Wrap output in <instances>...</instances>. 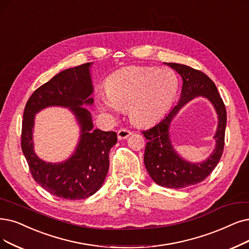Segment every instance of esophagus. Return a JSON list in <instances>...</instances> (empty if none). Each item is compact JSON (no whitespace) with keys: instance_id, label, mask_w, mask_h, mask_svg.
Masks as SVG:
<instances>
[{"instance_id":"obj_1","label":"esophagus","mask_w":249,"mask_h":249,"mask_svg":"<svg viewBox=\"0 0 249 249\" xmlns=\"http://www.w3.org/2000/svg\"><path fill=\"white\" fill-rule=\"evenodd\" d=\"M131 134H132V132L130 130L123 127V128H119V130H118L117 138H118V140H123V139H126Z\"/></svg>"}]
</instances>
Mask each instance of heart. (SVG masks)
<instances>
[{
	"instance_id": "b5f03b06",
	"label": "heart",
	"mask_w": 249,
	"mask_h": 249,
	"mask_svg": "<svg viewBox=\"0 0 249 249\" xmlns=\"http://www.w3.org/2000/svg\"><path fill=\"white\" fill-rule=\"evenodd\" d=\"M178 78L166 68L130 66L108 78L100 106L106 110H127L138 124H150L162 117L178 93Z\"/></svg>"
}]
</instances>
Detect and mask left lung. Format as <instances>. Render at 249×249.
I'll return each mask as SVG.
<instances>
[{
    "mask_svg": "<svg viewBox=\"0 0 249 249\" xmlns=\"http://www.w3.org/2000/svg\"><path fill=\"white\" fill-rule=\"evenodd\" d=\"M165 64L175 69L183 78L181 99L160 122L148 130L142 131L148 140L144 163L147 172L156 184L166 188L181 189L205 180L220 161L225 145L227 112L214 83L205 73L184 64ZM198 95L207 97L213 103L219 115V124L215 136L217 143L214 152L202 164L193 165L183 161L175 153L169 140L168 128L177 111L188 101Z\"/></svg>",
    "mask_w": 249,
    "mask_h": 249,
    "instance_id": "8db88e82",
    "label": "left lung"
}]
</instances>
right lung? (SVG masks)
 <instances>
[{
    "mask_svg": "<svg viewBox=\"0 0 249 249\" xmlns=\"http://www.w3.org/2000/svg\"><path fill=\"white\" fill-rule=\"evenodd\" d=\"M92 63H85L59 72L33 93L26 102L21 148L34 180L52 195L68 200H79L95 194L105 181L109 168V151L117 142L115 132L96 128L90 111L82 107L91 105L93 86ZM48 106L69 107L81 124V140L75 154L62 164L39 160L33 151L32 127L36 112Z\"/></svg>",
    "mask_w": 249,
    "mask_h": 249,
    "instance_id": "add662e5",
    "label": "right lung"
}]
</instances>
